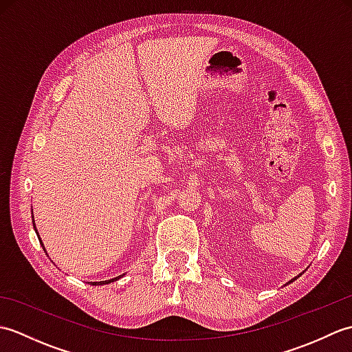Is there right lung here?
<instances>
[{
    "mask_svg": "<svg viewBox=\"0 0 352 352\" xmlns=\"http://www.w3.org/2000/svg\"><path fill=\"white\" fill-rule=\"evenodd\" d=\"M33 226H34V221H33ZM34 228H36V226H34ZM36 233H37V230H36ZM41 241V239H39ZM116 280H119V276H116V278H111V280H106V281H98V283H92L94 286H96V284H109V283H113V281H116Z\"/></svg>",
    "mask_w": 352,
    "mask_h": 352,
    "instance_id": "obj_1",
    "label": "right lung"
}]
</instances>
